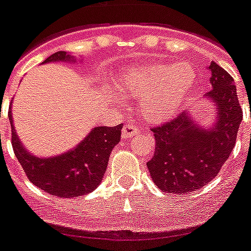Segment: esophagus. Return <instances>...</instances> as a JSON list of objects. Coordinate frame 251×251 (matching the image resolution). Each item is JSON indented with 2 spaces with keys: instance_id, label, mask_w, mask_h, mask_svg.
<instances>
[{
  "instance_id": "34e87169",
  "label": "esophagus",
  "mask_w": 251,
  "mask_h": 251,
  "mask_svg": "<svg viewBox=\"0 0 251 251\" xmlns=\"http://www.w3.org/2000/svg\"><path fill=\"white\" fill-rule=\"evenodd\" d=\"M138 133V129L136 128V126H133L132 123H126L122 130V137L123 138H130L133 137L134 134Z\"/></svg>"
}]
</instances>
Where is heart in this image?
Returning a JSON list of instances; mask_svg holds the SVG:
<instances>
[{
  "mask_svg": "<svg viewBox=\"0 0 251 251\" xmlns=\"http://www.w3.org/2000/svg\"><path fill=\"white\" fill-rule=\"evenodd\" d=\"M195 68L187 61L134 68L119 79L122 96L141 97L140 111L149 122L173 115L194 90Z\"/></svg>",
  "mask_w": 251,
  "mask_h": 251,
  "instance_id": "obj_1",
  "label": "heart"
}]
</instances>
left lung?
I'll return each mask as SVG.
<instances>
[{"instance_id":"1","label":"left lung","mask_w":251,"mask_h":251,"mask_svg":"<svg viewBox=\"0 0 251 251\" xmlns=\"http://www.w3.org/2000/svg\"><path fill=\"white\" fill-rule=\"evenodd\" d=\"M212 91L205 93L217 107V121L210 128L199 127L188 113H182L159 127L155 152L146 163L152 181L168 194H188L205 186L218 175L236 145L242 121L235 80L212 61Z\"/></svg>"}]
</instances>
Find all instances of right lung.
<instances>
[{
    "label": "right lung",
    "mask_w": 251,
    "mask_h": 251,
    "mask_svg": "<svg viewBox=\"0 0 251 251\" xmlns=\"http://www.w3.org/2000/svg\"><path fill=\"white\" fill-rule=\"evenodd\" d=\"M55 61L74 63V56L59 51L49 56L43 64ZM11 142L16 159L33 185L59 198H78L90 194L100 185L109 156L121 141L122 127H96L73 150L51 158H38L24 149L12 124Z\"/></svg>",
    "instance_id": "1"
}]
</instances>
